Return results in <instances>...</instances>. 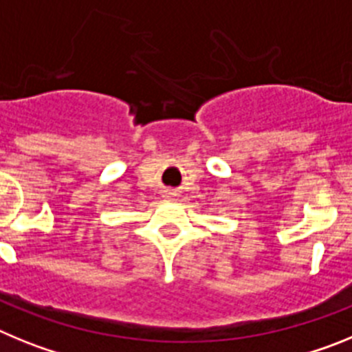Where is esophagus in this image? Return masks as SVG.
<instances>
[{
  "instance_id": "obj_1",
  "label": "esophagus",
  "mask_w": 352,
  "mask_h": 352,
  "mask_svg": "<svg viewBox=\"0 0 352 352\" xmlns=\"http://www.w3.org/2000/svg\"><path fill=\"white\" fill-rule=\"evenodd\" d=\"M167 194H169V195H173V192H167Z\"/></svg>"
}]
</instances>
